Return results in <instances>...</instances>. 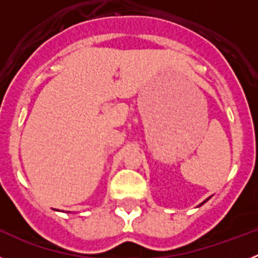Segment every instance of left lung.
<instances>
[{
  "label": "left lung",
  "mask_w": 258,
  "mask_h": 258,
  "mask_svg": "<svg viewBox=\"0 0 258 258\" xmlns=\"http://www.w3.org/2000/svg\"><path fill=\"white\" fill-rule=\"evenodd\" d=\"M208 200H209V198H208V199H206V200H204V202H203L202 204H200V206H203V204H204V203H207V202H208ZM200 206H199V207H200Z\"/></svg>",
  "instance_id": "obj_1"
}]
</instances>
